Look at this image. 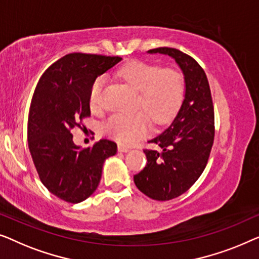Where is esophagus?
Here are the masks:
<instances>
[{"label": "esophagus", "mask_w": 259, "mask_h": 259, "mask_svg": "<svg viewBox=\"0 0 259 259\" xmlns=\"http://www.w3.org/2000/svg\"><path fill=\"white\" fill-rule=\"evenodd\" d=\"M130 150V148L125 147V145L123 144H118V151L119 152H128Z\"/></svg>", "instance_id": "esophagus-1"}]
</instances>
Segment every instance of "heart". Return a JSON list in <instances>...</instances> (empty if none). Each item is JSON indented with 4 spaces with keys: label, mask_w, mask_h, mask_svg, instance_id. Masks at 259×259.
Wrapping results in <instances>:
<instances>
[{
    "label": "heart",
    "mask_w": 259,
    "mask_h": 259,
    "mask_svg": "<svg viewBox=\"0 0 259 259\" xmlns=\"http://www.w3.org/2000/svg\"><path fill=\"white\" fill-rule=\"evenodd\" d=\"M117 76L140 93L137 108L147 112L156 124L169 122L184 100L185 78L181 71L175 69H163L157 64L134 61L118 69ZM105 84L104 76L97 77L93 83L89 94L93 110L103 108ZM146 114L142 111L114 114L104 122L103 129L119 143L133 144L144 137L151 128V119Z\"/></svg>",
    "instance_id": "b5f03b06"
}]
</instances>
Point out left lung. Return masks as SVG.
Listing matches in <instances>:
<instances>
[{
  "mask_svg": "<svg viewBox=\"0 0 259 259\" xmlns=\"http://www.w3.org/2000/svg\"><path fill=\"white\" fill-rule=\"evenodd\" d=\"M177 62L185 78V98L169 128L143 149L147 165L134 176L136 187L156 201H169L188 191L209 161L214 138V111L209 82L203 68L191 56L175 48H156Z\"/></svg>",
  "mask_w": 259,
  "mask_h": 259,
  "instance_id": "left-lung-1",
  "label": "left lung"
}]
</instances>
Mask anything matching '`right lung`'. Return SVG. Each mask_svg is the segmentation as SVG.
Masks as SVG:
<instances>
[{
    "mask_svg": "<svg viewBox=\"0 0 259 259\" xmlns=\"http://www.w3.org/2000/svg\"><path fill=\"white\" fill-rule=\"evenodd\" d=\"M118 56L68 54L53 63L39 78L28 117V147L43 185L68 203L92 196L100 184L105 158L117 144L100 140L92 148L72 142L71 130H84L90 117L89 94L97 76L118 63Z\"/></svg>",
    "mask_w": 259,
    "mask_h": 259,
    "instance_id": "1",
    "label": "right lung"
}]
</instances>
